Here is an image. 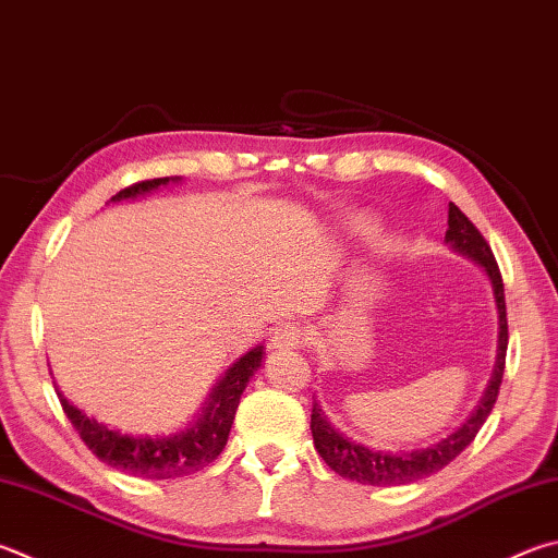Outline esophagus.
Here are the masks:
<instances>
[{
  "instance_id": "obj_1",
  "label": "esophagus",
  "mask_w": 558,
  "mask_h": 558,
  "mask_svg": "<svg viewBox=\"0 0 558 558\" xmlns=\"http://www.w3.org/2000/svg\"><path fill=\"white\" fill-rule=\"evenodd\" d=\"M272 349H298L302 341H305V329L295 322H286L280 327L272 329Z\"/></svg>"
}]
</instances>
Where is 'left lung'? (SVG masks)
<instances>
[{
    "instance_id": "1",
    "label": "left lung",
    "mask_w": 558,
    "mask_h": 558,
    "mask_svg": "<svg viewBox=\"0 0 558 558\" xmlns=\"http://www.w3.org/2000/svg\"><path fill=\"white\" fill-rule=\"evenodd\" d=\"M447 241L456 251H461L469 258L481 263L485 272H488V278L493 282V295L495 302H498L500 341L498 361H495V373L488 390H485L478 410L471 414V420L465 422L459 432H453L449 439L420 451H373L368 447H363V444L349 441L343 434L331 427L322 410L317 408V402H314L310 422L314 449L319 451L324 463H327L331 471H337L341 478L356 481L363 485H408L420 478H427V475L441 471L444 465H449L456 456L469 447L475 439V434L481 432L483 422L488 420L495 400H498L505 373V353H508V310H505V288L498 260H495L488 241L483 239L473 221L465 217L453 202H449Z\"/></svg>"
}]
</instances>
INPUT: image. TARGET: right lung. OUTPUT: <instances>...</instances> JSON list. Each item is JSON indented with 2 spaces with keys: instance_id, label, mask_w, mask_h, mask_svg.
I'll return each mask as SVG.
<instances>
[{
  "instance_id": "add662e5",
  "label": "right lung",
  "mask_w": 558,
  "mask_h": 558,
  "mask_svg": "<svg viewBox=\"0 0 558 558\" xmlns=\"http://www.w3.org/2000/svg\"><path fill=\"white\" fill-rule=\"evenodd\" d=\"M168 182L170 178L134 182V185L119 190L117 195L111 197V202L144 195V192L168 185ZM260 359L263 347L251 349L246 356H241L234 366L227 371V376L215 385V390H211L207 400V408H202L199 420L195 424H190L185 432L163 439L119 434L105 427V424H99L97 420H89L85 412L73 408V404L60 395L58 388L56 392L70 424H73L80 439L85 441V447L93 451L99 461H105L111 469L138 475V478H182V475L205 469V465L215 461L221 449L227 447L241 392L246 390L248 378L258 371Z\"/></svg>"
}]
</instances>
